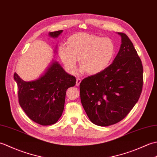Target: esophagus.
Wrapping results in <instances>:
<instances>
[{
	"instance_id": "1",
	"label": "esophagus",
	"mask_w": 157,
	"mask_h": 157,
	"mask_svg": "<svg viewBox=\"0 0 157 157\" xmlns=\"http://www.w3.org/2000/svg\"><path fill=\"white\" fill-rule=\"evenodd\" d=\"M81 83V79L80 78H77L76 79V86H79Z\"/></svg>"
}]
</instances>
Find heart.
I'll return each mask as SVG.
<instances>
[{
  "mask_svg": "<svg viewBox=\"0 0 157 157\" xmlns=\"http://www.w3.org/2000/svg\"><path fill=\"white\" fill-rule=\"evenodd\" d=\"M115 52V45L111 39L79 33L67 39V48L60 46L59 54L69 73H75L78 59L82 72L96 75L111 64Z\"/></svg>",
  "mask_w": 157,
  "mask_h": 157,
  "instance_id": "heart-1",
  "label": "heart"
}]
</instances>
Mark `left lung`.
Here are the masks:
<instances>
[{"label":"left lung","instance_id":"obj_1","mask_svg":"<svg viewBox=\"0 0 157 157\" xmlns=\"http://www.w3.org/2000/svg\"><path fill=\"white\" fill-rule=\"evenodd\" d=\"M114 61L105 71L83 79L82 105L90 120L99 126L121 121L135 106L143 86V66L132 41L124 33Z\"/></svg>","mask_w":157,"mask_h":157}]
</instances>
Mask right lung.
Segmentation results:
<instances>
[{
  "mask_svg": "<svg viewBox=\"0 0 157 157\" xmlns=\"http://www.w3.org/2000/svg\"><path fill=\"white\" fill-rule=\"evenodd\" d=\"M62 32H50L49 36L57 38ZM14 79L18 87L19 105L29 119L42 125L57 122L64 109L67 90L76 82L75 77L65 72L56 61L36 80L25 82L16 73Z\"/></svg>",
  "mask_w": 157,
  "mask_h": 157,
  "instance_id": "add662e5",
  "label": "right lung"
}]
</instances>
